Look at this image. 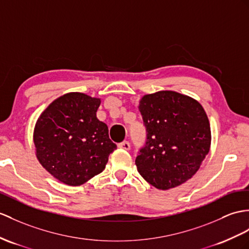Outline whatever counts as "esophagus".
<instances>
[{
    "instance_id": "obj_1",
    "label": "esophagus",
    "mask_w": 249,
    "mask_h": 249,
    "mask_svg": "<svg viewBox=\"0 0 249 249\" xmlns=\"http://www.w3.org/2000/svg\"><path fill=\"white\" fill-rule=\"evenodd\" d=\"M118 148H120V149H124V150H130V148H131V145H130V142H120L119 144H118Z\"/></svg>"
}]
</instances>
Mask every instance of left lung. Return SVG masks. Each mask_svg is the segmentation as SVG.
<instances>
[{"label": "left lung", "instance_id": "obj_1", "mask_svg": "<svg viewBox=\"0 0 249 249\" xmlns=\"http://www.w3.org/2000/svg\"><path fill=\"white\" fill-rule=\"evenodd\" d=\"M147 139L135 160L139 174L157 189L181 185L201 167L211 132L199 102L172 90L144 95L139 101Z\"/></svg>", "mask_w": 249, "mask_h": 249}]
</instances>
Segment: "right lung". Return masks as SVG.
<instances>
[{"label":"right lung","mask_w":249,"mask_h":249,"mask_svg":"<svg viewBox=\"0 0 249 249\" xmlns=\"http://www.w3.org/2000/svg\"><path fill=\"white\" fill-rule=\"evenodd\" d=\"M100 99L69 93L53 101L41 114L34 131L36 155L53 178L80 186L105 170L116 149L107 125L96 112Z\"/></svg>","instance_id":"1"}]
</instances>
